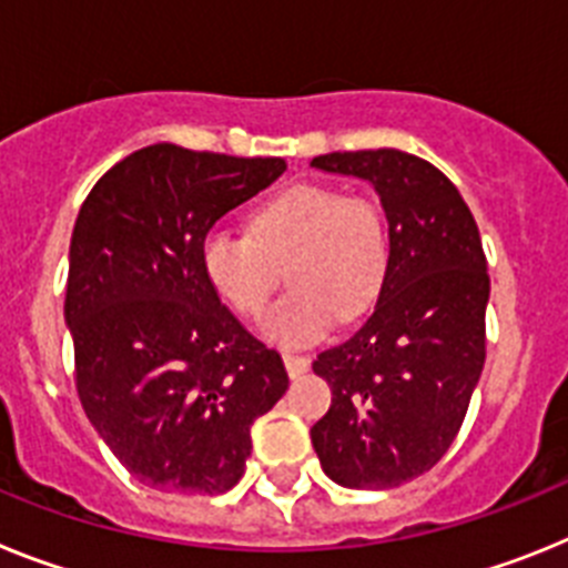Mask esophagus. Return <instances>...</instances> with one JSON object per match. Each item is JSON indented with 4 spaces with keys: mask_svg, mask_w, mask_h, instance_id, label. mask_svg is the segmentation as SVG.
Instances as JSON below:
<instances>
[{
    "mask_svg": "<svg viewBox=\"0 0 568 568\" xmlns=\"http://www.w3.org/2000/svg\"><path fill=\"white\" fill-rule=\"evenodd\" d=\"M283 363L288 377H300V374L308 372V357L305 354H283Z\"/></svg>",
    "mask_w": 568,
    "mask_h": 568,
    "instance_id": "esophagus-1",
    "label": "esophagus"
}]
</instances>
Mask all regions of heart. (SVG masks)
<instances>
[{
	"label": "heart",
	"mask_w": 568,
	"mask_h": 568,
	"mask_svg": "<svg viewBox=\"0 0 568 568\" xmlns=\"http://www.w3.org/2000/svg\"><path fill=\"white\" fill-rule=\"evenodd\" d=\"M200 265L240 317L265 312L283 268L291 291L265 314L263 332L274 343L305 345L334 320L352 323L377 303L392 268V225L374 196L297 182L254 209L248 236L211 229Z\"/></svg>",
	"instance_id": "obj_1"
}]
</instances>
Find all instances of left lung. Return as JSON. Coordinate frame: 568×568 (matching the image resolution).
Segmentation results:
<instances>
[{
	"label": "left lung",
	"mask_w": 568,
	"mask_h": 568,
	"mask_svg": "<svg viewBox=\"0 0 568 568\" xmlns=\"http://www.w3.org/2000/svg\"><path fill=\"white\" fill-rule=\"evenodd\" d=\"M312 165L372 182L392 225L374 312L314 359L332 386L314 452L345 489H394L440 463L480 379L489 303L480 231L455 182L420 156L334 151Z\"/></svg>",
	"instance_id": "8db88e82"
}]
</instances>
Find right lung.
<instances>
[{"mask_svg": "<svg viewBox=\"0 0 568 568\" xmlns=\"http://www.w3.org/2000/svg\"><path fill=\"white\" fill-rule=\"evenodd\" d=\"M285 168L160 142L116 162L79 209L65 291L73 383L116 460L151 489L236 486L251 426L288 388L280 354L200 265L211 225Z\"/></svg>", "mask_w": 568, "mask_h": 568, "instance_id": "add662e5", "label": "right lung"}]
</instances>
